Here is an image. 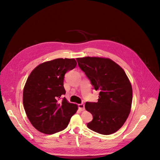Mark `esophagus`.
I'll list each match as a JSON object with an SVG mask.
<instances>
[{"label":"esophagus","instance_id":"34e87169","mask_svg":"<svg viewBox=\"0 0 160 160\" xmlns=\"http://www.w3.org/2000/svg\"><path fill=\"white\" fill-rule=\"evenodd\" d=\"M78 107H79V109L81 111H84V110H85V104H84V103L79 104V105H78Z\"/></svg>","mask_w":160,"mask_h":160}]
</instances>
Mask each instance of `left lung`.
I'll return each instance as SVG.
<instances>
[{"label": "left lung", "mask_w": 160, "mask_h": 160, "mask_svg": "<svg viewBox=\"0 0 160 160\" xmlns=\"http://www.w3.org/2000/svg\"><path fill=\"white\" fill-rule=\"evenodd\" d=\"M80 69L99 91L97 103L86 102L85 109L93 115L88 127L100 134L110 135L125 122L132 103V88L123 69L108 58H77Z\"/></svg>", "instance_id": "left-lung-1"}]
</instances>
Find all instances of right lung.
<instances>
[{"label": "right lung", "mask_w": 160, "mask_h": 160, "mask_svg": "<svg viewBox=\"0 0 160 160\" xmlns=\"http://www.w3.org/2000/svg\"><path fill=\"white\" fill-rule=\"evenodd\" d=\"M76 65L74 59H56L38 65L28 76L23 89V105L38 132L53 134L65 129L78 109L65 98L60 100L66 93L65 74Z\"/></svg>", "instance_id": "1"}]
</instances>
